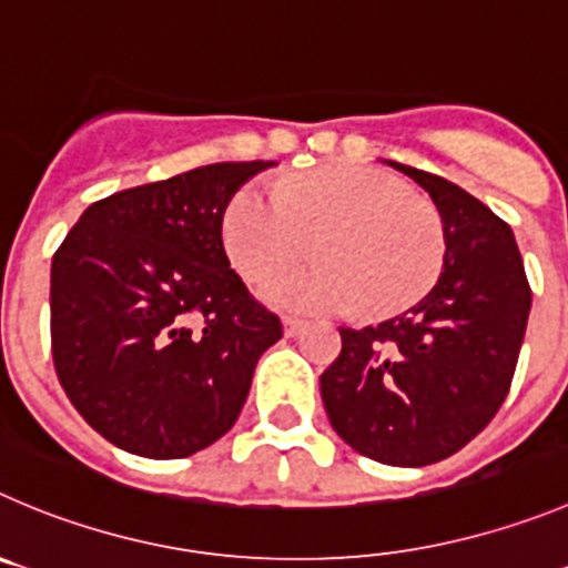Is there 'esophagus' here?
I'll return each instance as SVG.
<instances>
[{
    "label": "esophagus",
    "mask_w": 568,
    "mask_h": 568,
    "mask_svg": "<svg viewBox=\"0 0 568 568\" xmlns=\"http://www.w3.org/2000/svg\"><path fill=\"white\" fill-rule=\"evenodd\" d=\"M283 327L285 336H296V333H302V327H305V320H300V316H285Z\"/></svg>",
    "instance_id": "obj_1"
}]
</instances>
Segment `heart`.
<instances>
[{
  "label": "heart",
  "mask_w": 568,
  "mask_h": 568,
  "mask_svg": "<svg viewBox=\"0 0 568 568\" xmlns=\"http://www.w3.org/2000/svg\"><path fill=\"white\" fill-rule=\"evenodd\" d=\"M221 237L232 266L263 283L314 248L322 260L263 288L296 311L392 316L420 302L448 252L443 215L400 179L364 164H331L274 187L246 184L230 199Z\"/></svg>",
  "instance_id": "heart-1"
}]
</instances>
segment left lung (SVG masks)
I'll return each instance as SVG.
<instances>
[{"label":"left lung","mask_w":568,"mask_h":568,"mask_svg":"<svg viewBox=\"0 0 568 568\" xmlns=\"http://www.w3.org/2000/svg\"><path fill=\"white\" fill-rule=\"evenodd\" d=\"M434 199L448 252L437 285L395 320L338 327L322 373L325 412L364 457L420 468L452 457L496 417L527 331L529 291L513 230L443 176L386 162Z\"/></svg>","instance_id":"8db88e82"}]
</instances>
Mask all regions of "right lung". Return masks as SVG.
Instances as JSON below:
<instances>
[{"label": "right lung", "mask_w": 568, "mask_h": 568, "mask_svg": "<svg viewBox=\"0 0 568 568\" xmlns=\"http://www.w3.org/2000/svg\"><path fill=\"white\" fill-rule=\"evenodd\" d=\"M272 164L219 162L120 190L52 254V364L116 448L179 459L235 426L283 325L230 268L221 221L235 190Z\"/></svg>", "instance_id": "1"}]
</instances>
